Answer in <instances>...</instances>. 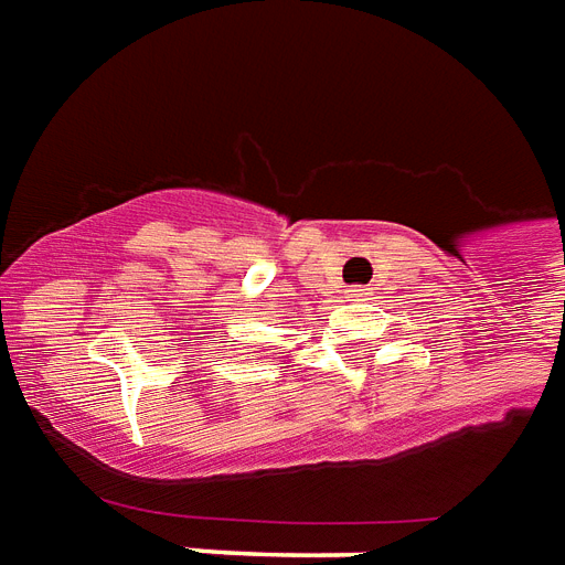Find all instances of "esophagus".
Segmentation results:
<instances>
[{
	"mask_svg": "<svg viewBox=\"0 0 565 565\" xmlns=\"http://www.w3.org/2000/svg\"><path fill=\"white\" fill-rule=\"evenodd\" d=\"M344 296H347V302H365L367 290H365V287H350Z\"/></svg>",
	"mask_w": 565,
	"mask_h": 565,
	"instance_id": "1",
	"label": "esophagus"
}]
</instances>
